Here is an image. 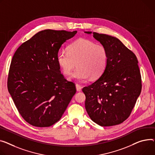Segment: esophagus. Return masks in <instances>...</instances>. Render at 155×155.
<instances>
[{
	"label": "esophagus",
	"instance_id": "1",
	"mask_svg": "<svg viewBox=\"0 0 155 155\" xmlns=\"http://www.w3.org/2000/svg\"><path fill=\"white\" fill-rule=\"evenodd\" d=\"M76 89H77V91H81V86L80 85H78V84H76Z\"/></svg>",
	"mask_w": 155,
	"mask_h": 155
}]
</instances>
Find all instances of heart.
<instances>
[{
    "instance_id": "b5f03b06",
    "label": "heart",
    "mask_w": 155,
    "mask_h": 155,
    "mask_svg": "<svg viewBox=\"0 0 155 155\" xmlns=\"http://www.w3.org/2000/svg\"><path fill=\"white\" fill-rule=\"evenodd\" d=\"M57 60L61 71L66 75L71 74L77 64L78 68L70 78L85 81L90 77L97 79L103 74L107 64L108 51L104 45L79 38L68 46V50H60Z\"/></svg>"
}]
</instances>
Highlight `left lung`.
I'll return each mask as SVG.
<instances>
[{
    "label": "left lung",
    "instance_id": "left-lung-1",
    "mask_svg": "<svg viewBox=\"0 0 155 155\" xmlns=\"http://www.w3.org/2000/svg\"><path fill=\"white\" fill-rule=\"evenodd\" d=\"M91 34V32H85ZM108 51L103 74L82 91L90 118L101 127L117 125L126 120L141 90L138 61L133 51L116 37L93 32Z\"/></svg>",
    "mask_w": 155,
    "mask_h": 155
}]
</instances>
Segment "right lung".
Wrapping results in <instances>:
<instances>
[{"instance_id":"right-lung-1","label":"right lung","mask_w":155,"mask_h":155,"mask_svg":"<svg viewBox=\"0 0 155 155\" xmlns=\"http://www.w3.org/2000/svg\"><path fill=\"white\" fill-rule=\"evenodd\" d=\"M77 31L44 30L20 45L8 72L7 87L22 118L37 127H48L62 117L75 85L61 74L60 48Z\"/></svg>"}]
</instances>
